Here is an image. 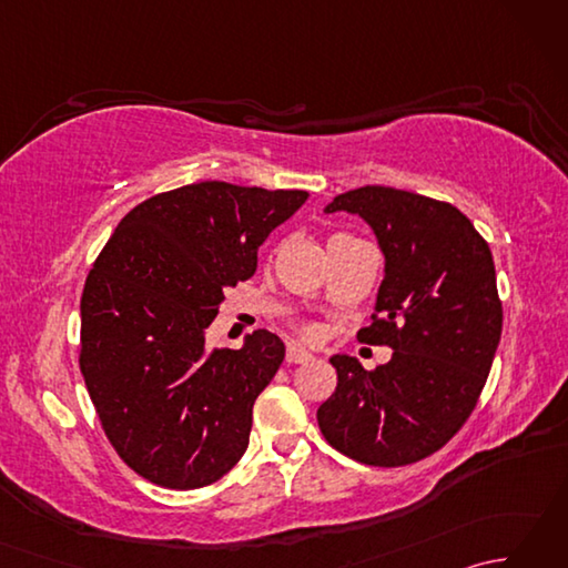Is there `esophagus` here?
Listing matches in <instances>:
<instances>
[{
	"label": "esophagus",
	"instance_id": "1",
	"mask_svg": "<svg viewBox=\"0 0 568 568\" xmlns=\"http://www.w3.org/2000/svg\"><path fill=\"white\" fill-rule=\"evenodd\" d=\"M312 358H315V356L305 352V348H300V346H287V352H285L287 364H307V361H312Z\"/></svg>",
	"mask_w": 568,
	"mask_h": 568
}]
</instances>
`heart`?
Returning <instances> with one entry per match:
<instances>
[{"mask_svg": "<svg viewBox=\"0 0 568 568\" xmlns=\"http://www.w3.org/2000/svg\"><path fill=\"white\" fill-rule=\"evenodd\" d=\"M307 334H312V329H307Z\"/></svg>", "mask_w": 568, "mask_h": 568, "instance_id": "heart-1", "label": "heart"}]
</instances>
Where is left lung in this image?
Masks as SVG:
<instances>
[{
	"label": "left lung",
	"mask_w": 568,
	"mask_h": 568,
	"mask_svg": "<svg viewBox=\"0 0 568 568\" xmlns=\"http://www.w3.org/2000/svg\"><path fill=\"white\" fill-rule=\"evenodd\" d=\"M324 212L358 214L385 258L373 324L358 336L393 358L366 371L334 354L336 390L317 422L336 452L368 466L434 454L474 413L503 332L493 253L454 204L366 185Z\"/></svg>",
	"instance_id": "1"
}]
</instances>
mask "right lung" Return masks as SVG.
<instances>
[{"mask_svg": "<svg viewBox=\"0 0 568 568\" xmlns=\"http://www.w3.org/2000/svg\"><path fill=\"white\" fill-rule=\"evenodd\" d=\"M305 190L220 180L136 204L84 281L80 371L116 454L155 486L192 490L232 470L253 403L285 358L281 336L210 348L226 287L256 273L258 246Z\"/></svg>", "mask_w": 568, "mask_h": 568, "instance_id": "obj_1", "label": "right lung"}]
</instances>
